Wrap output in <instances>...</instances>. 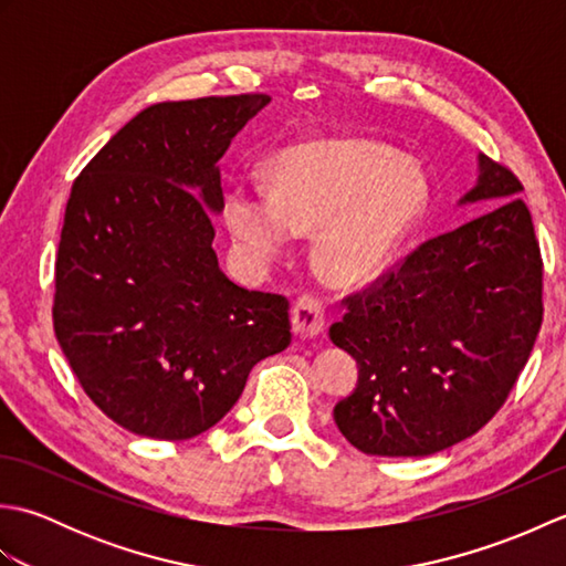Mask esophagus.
Returning a JSON list of instances; mask_svg holds the SVG:
<instances>
[{
	"label": "esophagus",
	"mask_w": 566,
	"mask_h": 566,
	"mask_svg": "<svg viewBox=\"0 0 566 566\" xmlns=\"http://www.w3.org/2000/svg\"><path fill=\"white\" fill-rule=\"evenodd\" d=\"M326 328V314L316 296H298L292 306V331L302 338H316Z\"/></svg>",
	"instance_id": "obj_1"
}]
</instances>
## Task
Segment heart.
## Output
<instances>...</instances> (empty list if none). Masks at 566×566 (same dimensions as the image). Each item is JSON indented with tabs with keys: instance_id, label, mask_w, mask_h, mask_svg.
I'll return each instance as SVG.
<instances>
[{
	"instance_id": "obj_1",
	"label": "heart",
	"mask_w": 566,
	"mask_h": 566,
	"mask_svg": "<svg viewBox=\"0 0 566 566\" xmlns=\"http://www.w3.org/2000/svg\"><path fill=\"white\" fill-rule=\"evenodd\" d=\"M426 172L379 143L316 140L284 150L270 191L233 187L223 216L240 252L270 262L292 233L314 231L311 262L335 286L379 276L428 207Z\"/></svg>"
}]
</instances>
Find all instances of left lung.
<instances>
[{"mask_svg":"<svg viewBox=\"0 0 566 566\" xmlns=\"http://www.w3.org/2000/svg\"><path fill=\"white\" fill-rule=\"evenodd\" d=\"M521 191L509 167L479 155L460 203L496 207L345 298L331 340L357 359L359 377L333 418L357 450L436 454L509 399L543 326V260Z\"/></svg>","mask_w":566,"mask_h":566,"instance_id":"8db88e82","label":"left lung"}]
</instances>
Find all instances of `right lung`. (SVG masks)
<instances>
[{
    "label": "right lung",
    "instance_id": "1",
    "mask_svg": "<svg viewBox=\"0 0 566 566\" xmlns=\"http://www.w3.org/2000/svg\"><path fill=\"white\" fill-rule=\"evenodd\" d=\"M268 94L160 102L72 185L53 328L84 394L114 423L189 440L219 423L260 359L292 343L290 302L219 268V160Z\"/></svg>",
    "mask_w": 566,
    "mask_h": 566
}]
</instances>
